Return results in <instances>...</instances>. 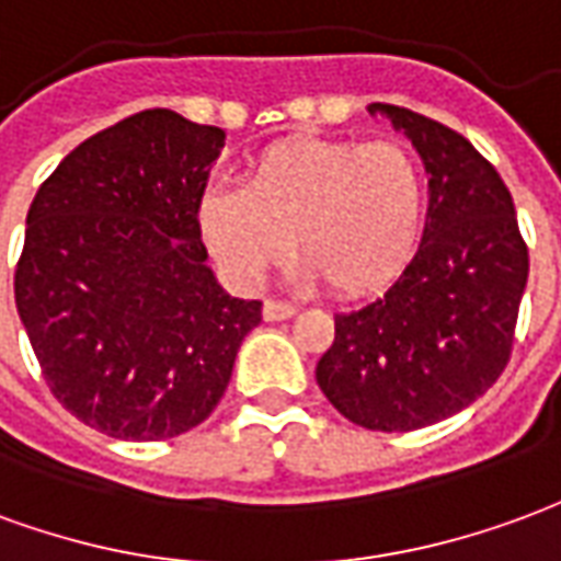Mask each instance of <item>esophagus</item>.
I'll list each match as a JSON object with an SVG mask.
<instances>
[{
    "instance_id": "esophagus-1",
    "label": "esophagus",
    "mask_w": 561,
    "mask_h": 561,
    "mask_svg": "<svg viewBox=\"0 0 561 561\" xmlns=\"http://www.w3.org/2000/svg\"><path fill=\"white\" fill-rule=\"evenodd\" d=\"M298 308L296 305H286V301H275V298H268L263 305V320L265 322H280L289 320V317H296Z\"/></svg>"
}]
</instances>
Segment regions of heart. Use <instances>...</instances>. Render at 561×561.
Listing matches in <instances>:
<instances>
[{
	"label": "heart",
	"mask_w": 561,
	"mask_h": 561,
	"mask_svg": "<svg viewBox=\"0 0 561 561\" xmlns=\"http://www.w3.org/2000/svg\"><path fill=\"white\" fill-rule=\"evenodd\" d=\"M427 173L400 142L293 137L260 151L241 191L208 187L196 224L208 251L241 286L289 256L334 296L386 289L419 251Z\"/></svg>",
	"instance_id": "heart-1"
}]
</instances>
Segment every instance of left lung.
<instances>
[{
    "label": "left lung",
    "instance_id": "1",
    "mask_svg": "<svg viewBox=\"0 0 561 561\" xmlns=\"http://www.w3.org/2000/svg\"><path fill=\"white\" fill-rule=\"evenodd\" d=\"M427 170V220L412 263L370 305L334 313L317 365L331 407L358 427L419 431L476 403L511 358L529 251L496 167L433 118L370 104Z\"/></svg>",
    "mask_w": 561,
    "mask_h": 561
}]
</instances>
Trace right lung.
I'll return each instance as SVG.
<instances>
[{
    "label": "right lung",
    "mask_w": 561,
    "mask_h": 561,
    "mask_svg": "<svg viewBox=\"0 0 561 561\" xmlns=\"http://www.w3.org/2000/svg\"><path fill=\"white\" fill-rule=\"evenodd\" d=\"M227 134L142 110L80 142L38 187L14 301L53 398L154 443L206 421L263 301L208 268L196 206Z\"/></svg>",
    "instance_id": "add662e5"
}]
</instances>
